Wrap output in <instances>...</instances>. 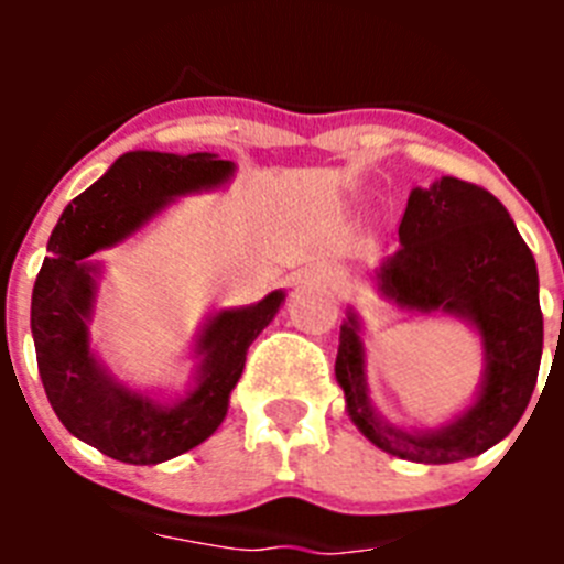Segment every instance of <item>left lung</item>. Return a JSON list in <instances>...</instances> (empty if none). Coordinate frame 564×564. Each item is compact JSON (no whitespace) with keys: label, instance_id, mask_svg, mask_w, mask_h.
Segmentation results:
<instances>
[{"label":"left lung","instance_id":"8db88e82","mask_svg":"<svg viewBox=\"0 0 564 564\" xmlns=\"http://www.w3.org/2000/svg\"><path fill=\"white\" fill-rule=\"evenodd\" d=\"M398 237L401 248L376 271L378 293L401 311L466 322L482 344L480 390L437 430L412 432L390 423L372 406L364 327L350 307L336 356L344 410L387 455L430 466L468 460L508 437L534 395L542 361L534 253L495 194L457 177L412 188Z\"/></svg>","mask_w":564,"mask_h":564}]
</instances>
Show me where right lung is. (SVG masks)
Masks as SVG:
<instances>
[{
	"instance_id": "right-lung-1",
	"label": "right lung",
	"mask_w": 564,
	"mask_h": 564,
	"mask_svg": "<svg viewBox=\"0 0 564 564\" xmlns=\"http://www.w3.org/2000/svg\"><path fill=\"white\" fill-rule=\"evenodd\" d=\"M237 166L220 154H121L87 192L64 208L33 285L30 330L44 392L69 435L112 460L154 466L200 446L228 412L246 352L285 302L271 291L257 305L223 307L194 336L192 383L183 395L161 398L118 381L89 344L98 279L93 257L147 228L177 197L223 188Z\"/></svg>"
}]
</instances>
